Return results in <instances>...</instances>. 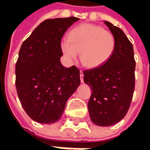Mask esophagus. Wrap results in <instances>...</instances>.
Returning <instances> with one entry per match:
<instances>
[{"label": "esophagus", "instance_id": "1", "mask_svg": "<svg viewBox=\"0 0 150 150\" xmlns=\"http://www.w3.org/2000/svg\"><path fill=\"white\" fill-rule=\"evenodd\" d=\"M79 75H80V81H81V83H83V71H82V70H80V71H79Z\"/></svg>", "mask_w": 150, "mask_h": 150}]
</instances>
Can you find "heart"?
<instances>
[{"instance_id": "1", "label": "heart", "mask_w": 150, "mask_h": 150, "mask_svg": "<svg viewBox=\"0 0 150 150\" xmlns=\"http://www.w3.org/2000/svg\"><path fill=\"white\" fill-rule=\"evenodd\" d=\"M116 44V38L110 31L97 25L82 24L69 32L67 40L61 43V49L70 60H75L80 52L83 65L97 68L110 59Z\"/></svg>"}]
</instances>
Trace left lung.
<instances>
[{
  "label": "left lung",
  "instance_id": "8db88e82",
  "mask_svg": "<svg viewBox=\"0 0 150 150\" xmlns=\"http://www.w3.org/2000/svg\"><path fill=\"white\" fill-rule=\"evenodd\" d=\"M116 38L110 59L100 67L83 71V81L91 93L88 107L91 121L99 126H111L125 116L135 88L133 47L122 30L104 21Z\"/></svg>",
  "mask_w": 150,
  "mask_h": 150
}]
</instances>
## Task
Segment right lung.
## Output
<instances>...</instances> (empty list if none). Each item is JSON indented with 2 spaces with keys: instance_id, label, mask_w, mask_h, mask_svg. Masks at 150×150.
<instances>
[{
  "instance_id": "add662e5",
  "label": "right lung",
  "mask_w": 150,
  "mask_h": 150,
  "mask_svg": "<svg viewBox=\"0 0 150 150\" xmlns=\"http://www.w3.org/2000/svg\"><path fill=\"white\" fill-rule=\"evenodd\" d=\"M79 20L75 17L46 19L25 40L16 62L19 100L31 119L51 124L60 119L67 101L80 84L79 70L64 67L61 39Z\"/></svg>"
}]
</instances>
